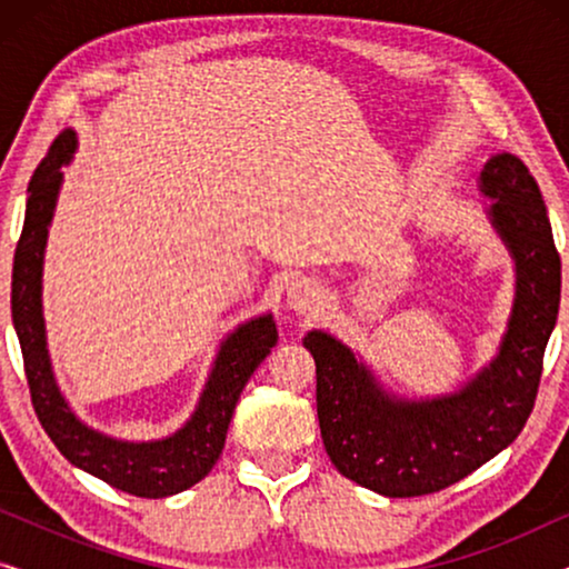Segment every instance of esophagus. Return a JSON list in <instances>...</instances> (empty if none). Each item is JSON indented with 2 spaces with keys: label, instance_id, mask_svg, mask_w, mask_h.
I'll use <instances>...</instances> for the list:
<instances>
[{
  "label": "esophagus",
  "instance_id": "esophagus-1",
  "mask_svg": "<svg viewBox=\"0 0 569 569\" xmlns=\"http://www.w3.org/2000/svg\"><path fill=\"white\" fill-rule=\"evenodd\" d=\"M287 306H290L295 313H310L321 306V287H318L313 279H298L292 282L290 290H287Z\"/></svg>",
  "mask_w": 569,
  "mask_h": 569
}]
</instances>
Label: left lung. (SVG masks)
I'll return each instance as SVG.
<instances>
[{"label":"left lung","instance_id":"obj_1","mask_svg":"<svg viewBox=\"0 0 569 569\" xmlns=\"http://www.w3.org/2000/svg\"><path fill=\"white\" fill-rule=\"evenodd\" d=\"M479 191L492 199L489 222L516 261V298L500 349L453 393L399 399L347 345L308 331L316 360V407L331 463L386 497L440 492L510 446L531 417L543 349L559 313L562 261L539 183L523 160H487Z\"/></svg>","mask_w":569,"mask_h":569}]
</instances>
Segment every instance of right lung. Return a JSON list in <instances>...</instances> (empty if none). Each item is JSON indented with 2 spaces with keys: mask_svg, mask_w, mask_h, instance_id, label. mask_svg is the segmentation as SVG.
I'll list each match as a JSON object with an SVG mask.
<instances>
[{
  "mask_svg": "<svg viewBox=\"0 0 569 569\" xmlns=\"http://www.w3.org/2000/svg\"><path fill=\"white\" fill-rule=\"evenodd\" d=\"M77 137L61 131L36 168L28 183V204L22 236L12 263V323L18 331L30 399L38 422L77 469L103 479L121 492L137 497H170L207 477L224 448L232 411L248 378L277 345V326L271 313L240 323L220 345L197 409L181 430L162 440L129 442L92 430L69 409L51 370L46 349V323L41 302L43 251L49 224L57 209L61 166L72 160Z\"/></svg>",
  "mask_w": 569,
  "mask_h": 569,
  "instance_id": "1",
  "label": "right lung"
}]
</instances>
